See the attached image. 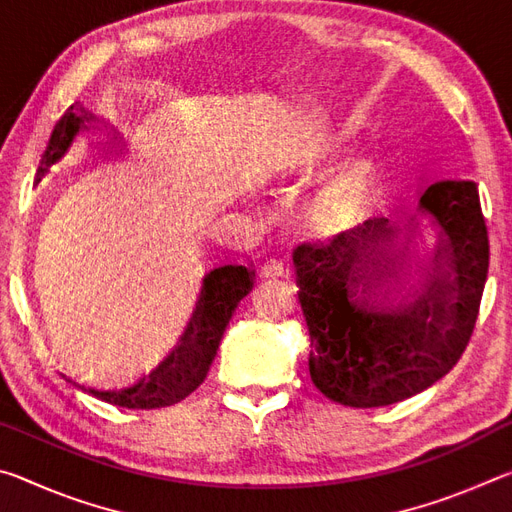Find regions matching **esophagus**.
<instances>
[{"mask_svg": "<svg viewBox=\"0 0 512 512\" xmlns=\"http://www.w3.org/2000/svg\"><path fill=\"white\" fill-rule=\"evenodd\" d=\"M289 273H291L289 264H284L282 259H277V257L266 259V262L262 264V275H264V277H275V275L289 277Z\"/></svg>", "mask_w": 512, "mask_h": 512, "instance_id": "esophagus-1", "label": "esophagus"}]
</instances>
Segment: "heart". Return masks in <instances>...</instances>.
<instances>
[{
	"label": "heart",
	"mask_w": 512,
	"mask_h": 512,
	"mask_svg": "<svg viewBox=\"0 0 512 512\" xmlns=\"http://www.w3.org/2000/svg\"><path fill=\"white\" fill-rule=\"evenodd\" d=\"M329 151H332V140L323 135H316L307 137L305 142H300L296 146H291L287 160L291 164H296V167H311V164L323 160ZM363 173H366L363 162H345L343 167L318 189V194L314 196V210L320 214H334L343 210V207L352 201L354 194H357Z\"/></svg>",
	"instance_id": "1"
}]
</instances>
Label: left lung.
Listing matches in <instances>:
<instances>
[{"label":"left lung","instance_id":"1","mask_svg":"<svg viewBox=\"0 0 512 512\" xmlns=\"http://www.w3.org/2000/svg\"><path fill=\"white\" fill-rule=\"evenodd\" d=\"M418 207L438 225L424 289L391 305L406 257L386 216L370 214L329 239L293 248L309 375L329 400L372 409L422 393L452 370L474 332L490 246L470 180H438Z\"/></svg>","mask_w":512,"mask_h":512}]
</instances>
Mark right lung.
<instances>
[{
    "label": "right lung",
    "instance_id": "1",
    "mask_svg": "<svg viewBox=\"0 0 512 512\" xmlns=\"http://www.w3.org/2000/svg\"><path fill=\"white\" fill-rule=\"evenodd\" d=\"M92 121H97V117L85 108H67L54 126L47 149L42 153L36 171V185L47 176L51 164H56L69 151L76 133ZM253 277L255 271L250 266L225 264L214 268L205 275L201 298H198L183 334L178 336V341L162 359L144 368L140 375L117 381L112 386H94L83 384V381L81 386L99 400L126 406V409H162V406L185 400L207 377L232 311L237 309L239 300L253 289Z\"/></svg>",
    "mask_w": 512,
    "mask_h": 512
}]
</instances>
